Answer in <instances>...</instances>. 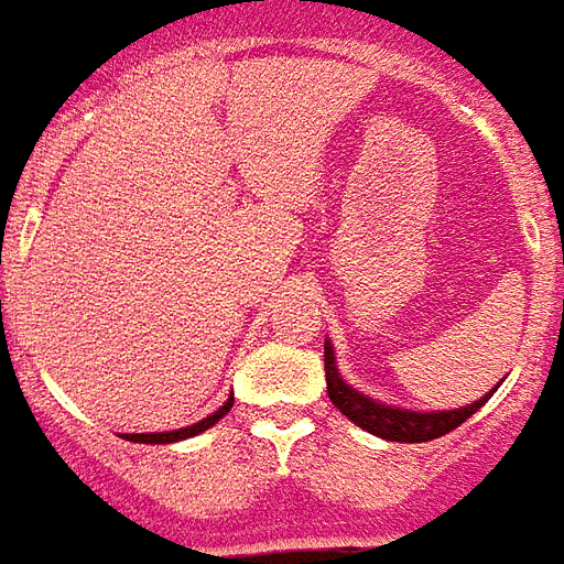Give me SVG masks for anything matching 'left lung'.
<instances>
[{
  "label": "left lung",
  "instance_id": "1",
  "mask_svg": "<svg viewBox=\"0 0 564 564\" xmlns=\"http://www.w3.org/2000/svg\"><path fill=\"white\" fill-rule=\"evenodd\" d=\"M325 379H327V398L334 401L343 416H349L358 429L377 434L382 441H398V443H425L434 437H443L453 429H458L465 419H470L482 403L492 398L482 394L480 401L467 403L462 410H434V413H416V410H403V406H389V403H379L373 398H367L361 391H355L349 382H343L334 361V346L330 339L325 343Z\"/></svg>",
  "mask_w": 564,
  "mask_h": 564
}]
</instances>
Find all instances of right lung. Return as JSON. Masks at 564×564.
Here are the masks:
<instances>
[{
  "instance_id": "1",
  "label": "right lung",
  "mask_w": 564,
  "mask_h": 564,
  "mask_svg": "<svg viewBox=\"0 0 564 564\" xmlns=\"http://www.w3.org/2000/svg\"><path fill=\"white\" fill-rule=\"evenodd\" d=\"M230 406H234V398H227L225 406H218L212 416L199 419V422H194V425H187V429H178V431H158V434H127V441L133 443H175V441H187V437H197V434H203L206 429H212L215 422L221 416H227L230 413Z\"/></svg>"
}]
</instances>
